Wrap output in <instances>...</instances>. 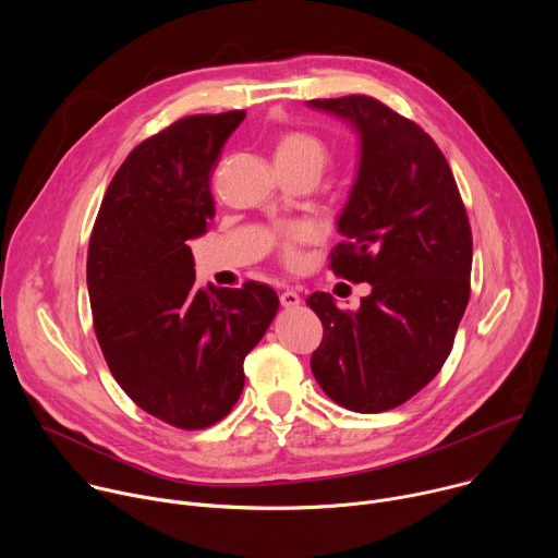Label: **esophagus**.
Instances as JSON below:
<instances>
[{"label":"esophagus","mask_w":558,"mask_h":558,"mask_svg":"<svg viewBox=\"0 0 558 558\" xmlns=\"http://www.w3.org/2000/svg\"><path fill=\"white\" fill-rule=\"evenodd\" d=\"M280 304L282 306H298L300 304V293L293 289H287L280 293Z\"/></svg>","instance_id":"1"}]
</instances>
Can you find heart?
Wrapping results in <instances>:
<instances>
[{
	"instance_id": "b5f03b06",
	"label": "heart",
	"mask_w": 558,
	"mask_h": 558,
	"mask_svg": "<svg viewBox=\"0 0 558 558\" xmlns=\"http://www.w3.org/2000/svg\"><path fill=\"white\" fill-rule=\"evenodd\" d=\"M329 158H331V149L327 141L306 130H291L282 134L276 143V163L311 168L317 177H320V172L329 163ZM315 235L317 231L308 222H293L282 227L276 238L280 258L287 265H298L302 258L300 247L315 241Z\"/></svg>"
}]
</instances>
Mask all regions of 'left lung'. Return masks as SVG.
<instances>
[{
	"label": "left lung",
	"mask_w": 558,
	"mask_h": 558,
	"mask_svg": "<svg viewBox=\"0 0 558 558\" xmlns=\"http://www.w3.org/2000/svg\"><path fill=\"white\" fill-rule=\"evenodd\" d=\"M308 104L360 132V172L338 225L344 241L329 267L371 284L357 311L340 308L325 291L306 298L325 327L311 371L336 404L390 411L420 392L452 351L470 300V220L446 156L415 121L366 95Z\"/></svg>",
	"instance_id": "8db88e82"
}]
</instances>
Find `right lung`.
I'll list each match as a JSON object with an SVG mask.
<instances>
[{"mask_svg": "<svg viewBox=\"0 0 558 558\" xmlns=\"http://www.w3.org/2000/svg\"><path fill=\"white\" fill-rule=\"evenodd\" d=\"M245 110L192 114L138 143L101 201L88 245L93 325L130 400L174 428L220 422L245 357L278 311L269 284L201 287L187 241L216 216L220 149Z\"/></svg>", "mask_w": 558, "mask_h": 558, "instance_id": "add662e5", "label": "right lung"}]
</instances>
